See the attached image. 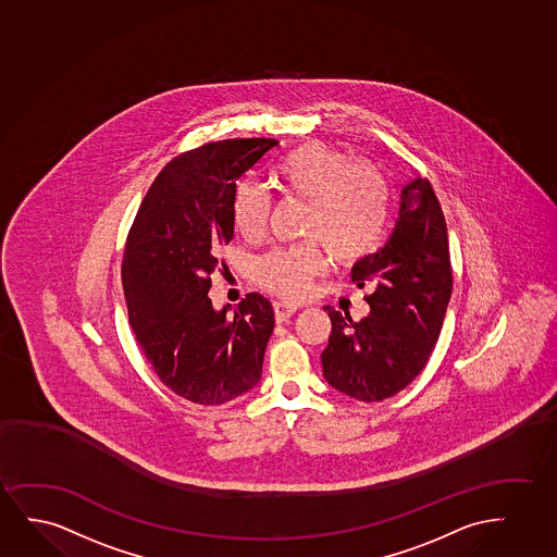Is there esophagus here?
<instances>
[{
	"label": "esophagus",
	"instance_id": "1",
	"mask_svg": "<svg viewBox=\"0 0 557 557\" xmlns=\"http://www.w3.org/2000/svg\"><path fill=\"white\" fill-rule=\"evenodd\" d=\"M295 311H297V306H293V304L274 302V315L277 323L287 321L290 315H295Z\"/></svg>",
	"mask_w": 557,
	"mask_h": 557
}]
</instances>
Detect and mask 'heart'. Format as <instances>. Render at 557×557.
I'll return each instance as SVG.
<instances>
[{
  "mask_svg": "<svg viewBox=\"0 0 557 557\" xmlns=\"http://www.w3.org/2000/svg\"><path fill=\"white\" fill-rule=\"evenodd\" d=\"M283 193L308 203L304 234L313 242L275 249L255 264V280L277 297L302 298L326 259L319 240L338 264H355L376 251L389 218V187L376 168L351 162L333 145L308 141L274 170ZM272 202L267 190L242 181L232 196V221L247 242H259L268 231Z\"/></svg>",
  "mask_w": 557,
  "mask_h": 557,
  "instance_id": "obj_1",
  "label": "heart"
}]
</instances>
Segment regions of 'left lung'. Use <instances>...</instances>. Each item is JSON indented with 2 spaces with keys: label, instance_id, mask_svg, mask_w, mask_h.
Here are the masks:
<instances>
[{
  "label": "left lung",
  "instance_id": "1",
  "mask_svg": "<svg viewBox=\"0 0 557 557\" xmlns=\"http://www.w3.org/2000/svg\"><path fill=\"white\" fill-rule=\"evenodd\" d=\"M351 280L361 289L370 283V315L355 323L326 306L333 331L323 376L347 397L377 403L425 369L454 287L446 221L426 177L403 187L389 239L355 264Z\"/></svg>",
  "mask_w": 557,
  "mask_h": 557
}]
</instances>
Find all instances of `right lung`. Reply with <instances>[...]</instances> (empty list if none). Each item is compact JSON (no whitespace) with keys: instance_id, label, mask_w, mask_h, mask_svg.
Listing matches in <instances>:
<instances>
[{"instance_id":"obj_1","label":"right lung","mask_w":557,"mask_h":557,"mask_svg":"<svg viewBox=\"0 0 557 557\" xmlns=\"http://www.w3.org/2000/svg\"><path fill=\"white\" fill-rule=\"evenodd\" d=\"M275 139L213 141L181 152L152 181L132 223L123 289L145 359L168 389L215 406L253 389L274 310L259 293L213 310L208 293L221 247L234 238L232 196Z\"/></svg>"}]
</instances>
